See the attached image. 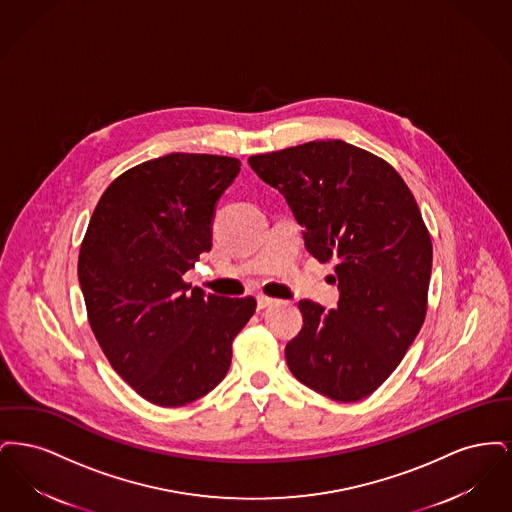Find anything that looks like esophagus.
I'll return each mask as SVG.
<instances>
[{
    "label": "esophagus",
    "mask_w": 512,
    "mask_h": 512,
    "mask_svg": "<svg viewBox=\"0 0 512 512\" xmlns=\"http://www.w3.org/2000/svg\"><path fill=\"white\" fill-rule=\"evenodd\" d=\"M274 301H276V299H272V297L259 295V297H257V309H267V307H270Z\"/></svg>",
    "instance_id": "obj_1"
}]
</instances>
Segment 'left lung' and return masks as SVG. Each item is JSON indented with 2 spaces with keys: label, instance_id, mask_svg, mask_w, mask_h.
<instances>
[{
  "label": "left lung",
  "instance_id": "8db88e82",
  "mask_svg": "<svg viewBox=\"0 0 512 512\" xmlns=\"http://www.w3.org/2000/svg\"><path fill=\"white\" fill-rule=\"evenodd\" d=\"M247 161L286 197L309 253L338 261V309L299 301L303 328L286 363L307 388L359 401L390 378L426 318L432 238L413 192L388 161L341 140Z\"/></svg>",
  "mask_w": 512,
  "mask_h": 512
}]
</instances>
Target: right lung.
I'll list each match as a JSON object with an SVG mask.
<instances>
[{"label":"right lung","mask_w":512,"mask_h":512,"mask_svg":"<svg viewBox=\"0 0 512 512\" xmlns=\"http://www.w3.org/2000/svg\"><path fill=\"white\" fill-rule=\"evenodd\" d=\"M236 157L169 153L117 176L99 197L78 253L88 322L122 380L159 407L217 388L255 297H219L184 282L211 249L215 203Z\"/></svg>","instance_id":"obj_1"}]
</instances>
